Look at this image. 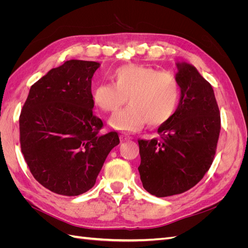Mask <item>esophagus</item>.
<instances>
[{"label": "esophagus", "instance_id": "34e87169", "mask_svg": "<svg viewBox=\"0 0 248 248\" xmlns=\"http://www.w3.org/2000/svg\"><path fill=\"white\" fill-rule=\"evenodd\" d=\"M120 139H121V141H126V140H132L130 137H128V136H125V134H122V136H120Z\"/></svg>", "mask_w": 248, "mask_h": 248}]
</instances>
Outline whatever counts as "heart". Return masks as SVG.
Instances as JSON below:
<instances>
[{
    "label": "heart",
    "mask_w": 248,
    "mask_h": 248,
    "mask_svg": "<svg viewBox=\"0 0 248 248\" xmlns=\"http://www.w3.org/2000/svg\"><path fill=\"white\" fill-rule=\"evenodd\" d=\"M114 84L97 85L92 94L95 106L115 112L126 102L129 106L109 119L115 129L133 132L147 122L159 126L174 115L180 101V86L174 74L142 64L119 67L110 76Z\"/></svg>",
    "instance_id": "heart-1"
}]
</instances>
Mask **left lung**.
I'll list each match as a JSON object with an SVG mask.
<instances>
[{
  "label": "left lung",
  "mask_w": 248,
  "mask_h": 248,
  "mask_svg": "<svg viewBox=\"0 0 248 248\" xmlns=\"http://www.w3.org/2000/svg\"><path fill=\"white\" fill-rule=\"evenodd\" d=\"M176 65L178 108L159 126L160 139L139 140L142 186L158 198L185 192L201 181L213 162L220 132L212 86L194 66Z\"/></svg>",
  "instance_id": "1"
}]
</instances>
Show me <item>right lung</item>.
Listing matches in <instances>:
<instances>
[{
    "instance_id": "right-lung-1",
    "label": "right lung",
    "mask_w": 248,
    "mask_h": 248,
    "mask_svg": "<svg viewBox=\"0 0 248 248\" xmlns=\"http://www.w3.org/2000/svg\"><path fill=\"white\" fill-rule=\"evenodd\" d=\"M100 64L69 60L30 89L19 117L20 148L34 178L48 190L67 197L91 189L117 132L100 134L93 115L91 84Z\"/></svg>"
}]
</instances>
